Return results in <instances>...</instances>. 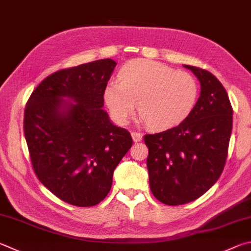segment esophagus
Returning <instances> with one entry per match:
<instances>
[{
	"label": "esophagus",
	"instance_id": "34e87169",
	"mask_svg": "<svg viewBox=\"0 0 251 251\" xmlns=\"http://www.w3.org/2000/svg\"><path fill=\"white\" fill-rule=\"evenodd\" d=\"M131 137H133V140L135 143H138V141H140L141 138H143V135L138 133V131H133V133H131Z\"/></svg>",
	"mask_w": 251,
	"mask_h": 251
}]
</instances>
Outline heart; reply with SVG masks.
<instances>
[{
	"mask_svg": "<svg viewBox=\"0 0 251 251\" xmlns=\"http://www.w3.org/2000/svg\"><path fill=\"white\" fill-rule=\"evenodd\" d=\"M118 80L108 82L104 101L121 123L133 115L138 103L139 116L149 128H170L192 113L199 99V83L192 75L148 59L127 62Z\"/></svg>",
	"mask_w": 251,
	"mask_h": 251,
	"instance_id": "b5f03b06",
	"label": "heart"
}]
</instances>
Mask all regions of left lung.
<instances>
[{
	"label": "left lung",
	"mask_w": 251,
	"mask_h": 251,
	"mask_svg": "<svg viewBox=\"0 0 251 251\" xmlns=\"http://www.w3.org/2000/svg\"><path fill=\"white\" fill-rule=\"evenodd\" d=\"M201 83L192 113L173 128L145 135L150 190L158 201L181 205L215 184L224 170L233 127V107L215 75L186 66Z\"/></svg>",
	"instance_id": "left-lung-1"
}]
</instances>
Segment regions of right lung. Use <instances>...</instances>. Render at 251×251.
Here are the masks:
<instances>
[{
  "label": "right lung",
  "mask_w": 251,
  "mask_h": 251,
  "mask_svg": "<svg viewBox=\"0 0 251 251\" xmlns=\"http://www.w3.org/2000/svg\"><path fill=\"white\" fill-rule=\"evenodd\" d=\"M115 66L102 59L59 70L26 103L24 134L35 175L75 206H94L106 198L113 172L133 145L129 131L112 124L102 110Z\"/></svg>",
  "instance_id": "1"
}]
</instances>
